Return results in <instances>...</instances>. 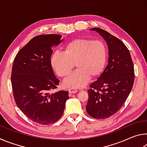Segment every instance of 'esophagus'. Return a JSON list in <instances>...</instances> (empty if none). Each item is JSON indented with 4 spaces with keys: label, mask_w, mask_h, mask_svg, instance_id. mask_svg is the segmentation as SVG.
<instances>
[{
    "label": "esophagus",
    "mask_w": 147,
    "mask_h": 147,
    "mask_svg": "<svg viewBox=\"0 0 147 147\" xmlns=\"http://www.w3.org/2000/svg\"><path fill=\"white\" fill-rule=\"evenodd\" d=\"M77 91H77V89H74V88H70L69 89V93H71V94L75 93H76Z\"/></svg>",
    "instance_id": "obj_1"
}]
</instances>
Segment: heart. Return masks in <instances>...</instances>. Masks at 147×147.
<instances>
[{
	"label": "heart",
	"mask_w": 147,
	"mask_h": 147,
	"mask_svg": "<svg viewBox=\"0 0 147 147\" xmlns=\"http://www.w3.org/2000/svg\"><path fill=\"white\" fill-rule=\"evenodd\" d=\"M107 60V51L100 41L87 39H74L66 45L63 53L56 52L51 56L52 67L59 76L68 77L75 64L77 69L64 81L67 88H81L90 77H96L104 71Z\"/></svg>",
	"instance_id": "1"
}]
</instances>
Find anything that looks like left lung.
<instances>
[{
  "mask_svg": "<svg viewBox=\"0 0 147 147\" xmlns=\"http://www.w3.org/2000/svg\"><path fill=\"white\" fill-rule=\"evenodd\" d=\"M108 47V65L97 80L90 84L86 111L95 119H106L121 108L132 89L134 68L127 47L120 39L99 28H93Z\"/></svg>",
  "mask_w": 147,
  "mask_h": 147,
  "instance_id": "8db88e82",
  "label": "left lung"
}]
</instances>
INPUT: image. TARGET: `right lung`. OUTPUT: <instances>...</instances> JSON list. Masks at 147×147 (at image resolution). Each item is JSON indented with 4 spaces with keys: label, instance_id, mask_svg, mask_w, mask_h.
<instances>
[{
    "label": "right lung",
    "instance_id": "obj_1",
    "mask_svg": "<svg viewBox=\"0 0 147 147\" xmlns=\"http://www.w3.org/2000/svg\"><path fill=\"white\" fill-rule=\"evenodd\" d=\"M58 34L39 35L22 48L14 59L11 82L13 97L20 110L40 124L56 122L63 115L68 91L56 89L59 80L51 63L53 47L61 43Z\"/></svg>",
    "mask_w": 147,
    "mask_h": 147
}]
</instances>
